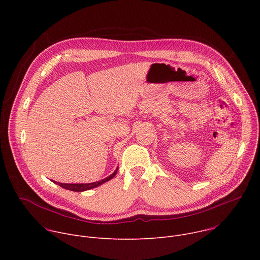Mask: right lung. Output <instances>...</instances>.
I'll return each instance as SVG.
<instances>
[{"instance_id":"right-lung-1","label":"right lung","mask_w":260,"mask_h":260,"mask_svg":"<svg viewBox=\"0 0 260 260\" xmlns=\"http://www.w3.org/2000/svg\"><path fill=\"white\" fill-rule=\"evenodd\" d=\"M117 170H118V168L114 171L113 174H111L109 177H107L103 180H100L98 182H92V183H86V184H84V183H75V184H72V183H59V182H56V181H53V180H52V182L59 185L60 187H62L64 189H68V190H71V191H75V192H81V191L89 190L91 188H95V187L100 186V185H102L103 183L114 178L116 173H117Z\"/></svg>"}]
</instances>
